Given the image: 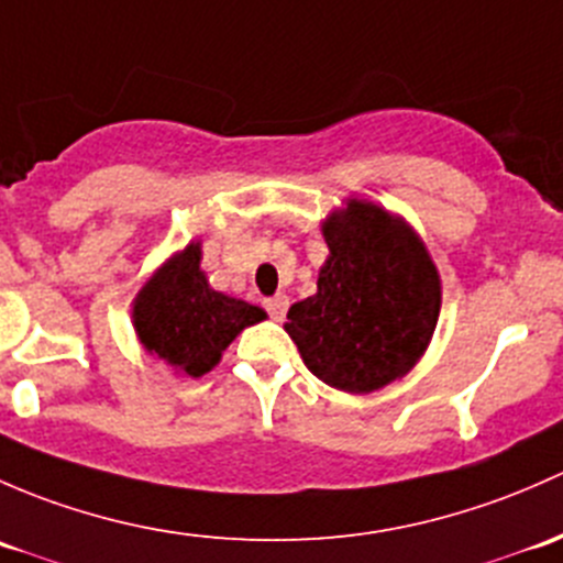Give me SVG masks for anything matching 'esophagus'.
<instances>
[{
    "label": "esophagus",
    "mask_w": 563,
    "mask_h": 563,
    "mask_svg": "<svg viewBox=\"0 0 563 563\" xmlns=\"http://www.w3.org/2000/svg\"><path fill=\"white\" fill-rule=\"evenodd\" d=\"M265 309H268L271 320L282 322L284 314H287V309H289V298L287 295H274V298L265 300Z\"/></svg>",
    "instance_id": "34e87169"
}]
</instances>
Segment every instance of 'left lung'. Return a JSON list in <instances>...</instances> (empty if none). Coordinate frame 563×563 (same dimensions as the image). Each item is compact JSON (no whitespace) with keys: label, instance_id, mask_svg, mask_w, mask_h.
Masks as SVG:
<instances>
[{"label":"left lung","instance_id":"1","mask_svg":"<svg viewBox=\"0 0 563 563\" xmlns=\"http://www.w3.org/2000/svg\"><path fill=\"white\" fill-rule=\"evenodd\" d=\"M317 292L289 306L284 330L306 368L335 390L368 396L426 355L442 311V276L415 228L357 197L322 219Z\"/></svg>","mask_w":563,"mask_h":563}]
</instances>
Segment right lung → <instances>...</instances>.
I'll return each mask as SVG.
<instances>
[{"label": "right lung", "instance_id": "add662e5", "mask_svg": "<svg viewBox=\"0 0 563 563\" xmlns=\"http://www.w3.org/2000/svg\"><path fill=\"white\" fill-rule=\"evenodd\" d=\"M202 243L189 241L148 276L132 300V328L148 355L176 376L200 379L219 366L224 350L265 311L224 295L200 268Z\"/></svg>", "mask_w": 563, "mask_h": 563}]
</instances>
